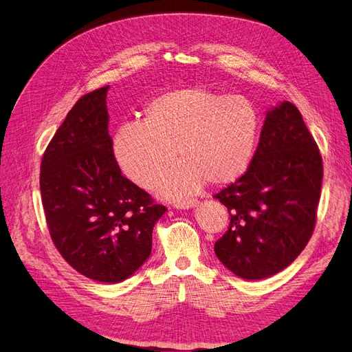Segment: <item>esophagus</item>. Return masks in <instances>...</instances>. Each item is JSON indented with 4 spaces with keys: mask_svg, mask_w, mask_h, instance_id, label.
Wrapping results in <instances>:
<instances>
[{
    "mask_svg": "<svg viewBox=\"0 0 352 352\" xmlns=\"http://www.w3.org/2000/svg\"><path fill=\"white\" fill-rule=\"evenodd\" d=\"M197 204V199H177V201H173V207L176 208H189L194 207Z\"/></svg>",
    "mask_w": 352,
    "mask_h": 352,
    "instance_id": "obj_1",
    "label": "esophagus"
}]
</instances>
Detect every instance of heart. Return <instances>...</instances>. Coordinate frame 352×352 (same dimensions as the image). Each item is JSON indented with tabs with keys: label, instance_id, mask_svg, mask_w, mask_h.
I'll return each instance as SVG.
<instances>
[{
	"label": "heart",
	"instance_id": "1",
	"mask_svg": "<svg viewBox=\"0 0 352 352\" xmlns=\"http://www.w3.org/2000/svg\"><path fill=\"white\" fill-rule=\"evenodd\" d=\"M261 113L244 96H226L206 87L168 90L154 98L144 120L121 124L112 155L127 179L151 188L175 154L180 164L158 184L161 194L182 197L204 185L222 186L240 179L254 155Z\"/></svg>",
	"mask_w": 352,
	"mask_h": 352
}]
</instances>
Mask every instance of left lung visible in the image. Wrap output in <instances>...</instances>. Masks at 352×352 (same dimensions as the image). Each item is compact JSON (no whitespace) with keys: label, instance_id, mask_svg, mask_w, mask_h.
Returning <instances> with one entry per match:
<instances>
[{"label":"left lung","instance_id":"8db88e82","mask_svg":"<svg viewBox=\"0 0 352 352\" xmlns=\"http://www.w3.org/2000/svg\"><path fill=\"white\" fill-rule=\"evenodd\" d=\"M321 180L317 142L299 109L283 102L267 113L247 172L214 195L230 212L217 259L245 280L287 268L314 232Z\"/></svg>","mask_w":352,"mask_h":352}]
</instances>
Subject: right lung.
Listing matches in <instances>:
<instances>
[{
  "instance_id": "add662e5",
  "label": "right lung",
  "mask_w": 352,
  "mask_h": 352,
  "mask_svg": "<svg viewBox=\"0 0 352 352\" xmlns=\"http://www.w3.org/2000/svg\"><path fill=\"white\" fill-rule=\"evenodd\" d=\"M107 87L81 96L41 160L45 222L62 258L84 277L120 283L149 258L167 207L122 176L108 133Z\"/></svg>"
}]
</instances>
